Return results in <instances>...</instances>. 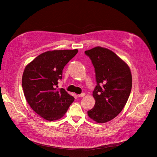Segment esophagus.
<instances>
[{
  "label": "esophagus",
  "mask_w": 157,
  "mask_h": 157,
  "mask_svg": "<svg viewBox=\"0 0 157 157\" xmlns=\"http://www.w3.org/2000/svg\"><path fill=\"white\" fill-rule=\"evenodd\" d=\"M85 95V93H81V94H78V97H84Z\"/></svg>",
  "instance_id": "34e87169"
}]
</instances>
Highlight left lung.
Here are the masks:
<instances>
[{"mask_svg":"<svg viewBox=\"0 0 157 157\" xmlns=\"http://www.w3.org/2000/svg\"><path fill=\"white\" fill-rule=\"evenodd\" d=\"M85 53L95 67L97 82L93 92L95 106L88 115L98 123H105L116 117L127 103L132 88L131 70L108 48L96 47Z\"/></svg>","mask_w":157,"mask_h":157,"instance_id":"left-lung-1","label":"left lung"}]
</instances>
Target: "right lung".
Returning <instances> with one entry per match:
<instances>
[{
  "label": "right lung",
  "instance_id": "1",
  "mask_svg": "<svg viewBox=\"0 0 157 157\" xmlns=\"http://www.w3.org/2000/svg\"><path fill=\"white\" fill-rule=\"evenodd\" d=\"M78 49L47 51L39 55L25 67L22 87L31 108L40 117L54 121L64 116L75 98L63 88L57 90L58 80Z\"/></svg>",
  "mask_w": 157,
  "mask_h": 157
}]
</instances>
